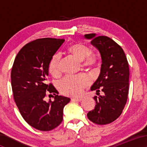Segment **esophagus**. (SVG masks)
Segmentation results:
<instances>
[{"mask_svg":"<svg viewBox=\"0 0 147 147\" xmlns=\"http://www.w3.org/2000/svg\"><path fill=\"white\" fill-rule=\"evenodd\" d=\"M82 98L80 97H73V98L71 99V100L72 102H81L82 101Z\"/></svg>","mask_w":147,"mask_h":147,"instance_id":"obj_1","label":"esophagus"}]
</instances>
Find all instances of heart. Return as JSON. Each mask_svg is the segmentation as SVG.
I'll return each instance as SVG.
<instances>
[{"label": "heart", "mask_w": 147, "mask_h": 147, "mask_svg": "<svg viewBox=\"0 0 147 147\" xmlns=\"http://www.w3.org/2000/svg\"><path fill=\"white\" fill-rule=\"evenodd\" d=\"M68 52L80 61L83 67H90L97 63L95 55L90 53V49L82 43H75L68 48ZM61 57L56 54L52 57L49 63V72L54 76L59 75ZM90 84V79L86 75L66 76L59 83L58 87L61 93L68 96H77L83 92L84 89Z\"/></svg>", "instance_id": "heart-1"}]
</instances>
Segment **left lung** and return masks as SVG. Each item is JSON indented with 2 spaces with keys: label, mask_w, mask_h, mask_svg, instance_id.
Segmentation results:
<instances>
[{
  "label": "left lung",
  "mask_w": 147,
  "mask_h": 147,
  "mask_svg": "<svg viewBox=\"0 0 147 147\" xmlns=\"http://www.w3.org/2000/svg\"><path fill=\"white\" fill-rule=\"evenodd\" d=\"M84 37L90 39L91 44L99 50L102 62L100 74L91 90H96L97 94L100 88L104 93L94 97L95 109L88 113V118L99 125L110 124L120 116L127 101L129 89L127 59L122 48L109 37L97 36L96 34H85Z\"/></svg>",
  "instance_id": "8db88e82"
}]
</instances>
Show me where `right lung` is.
Instances as JSON below:
<instances>
[{
  "mask_svg": "<svg viewBox=\"0 0 147 147\" xmlns=\"http://www.w3.org/2000/svg\"><path fill=\"white\" fill-rule=\"evenodd\" d=\"M64 39L43 38L30 42L15 58L11 72L14 99L22 117L34 129L48 131L63 121V108L68 97L55 94L54 101H45L46 94L58 92L47 84L49 63Z\"/></svg>",
  "mask_w": 147,
  "mask_h": 147,
  "instance_id": "right-lung-1",
  "label": "right lung"
}]
</instances>
